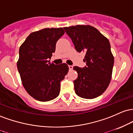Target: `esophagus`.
Masks as SVG:
<instances>
[{
    "label": "esophagus",
    "instance_id": "1",
    "mask_svg": "<svg viewBox=\"0 0 133 133\" xmlns=\"http://www.w3.org/2000/svg\"><path fill=\"white\" fill-rule=\"evenodd\" d=\"M73 66L72 65H68V68H69L70 70H72L73 69Z\"/></svg>",
    "mask_w": 133,
    "mask_h": 133
}]
</instances>
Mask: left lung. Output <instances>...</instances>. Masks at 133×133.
<instances>
[{"label": "left lung", "instance_id": "8db88e82", "mask_svg": "<svg viewBox=\"0 0 133 133\" xmlns=\"http://www.w3.org/2000/svg\"><path fill=\"white\" fill-rule=\"evenodd\" d=\"M72 40L75 48L85 53L83 68L74 66L78 78L74 81L76 94L92 99L102 94L111 82L114 56L108 39L96 28L89 25H77L64 28Z\"/></svg>", "mask_w": 133, "mask_h": 133}]
</instances>
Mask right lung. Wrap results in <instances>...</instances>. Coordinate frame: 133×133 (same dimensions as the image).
<instances>
[{"mask_svg":"<svg viewBox=\"0 0 133 133\" xmlns=\"http://www.w3.org/2000/svg\"><path fill=\"white\" fill-rule=\"evenodd\" d=\"M65 33L62 28H45L32 32L19 48L17 69L24 87L41 102L57 97L60 82L68 71L66 63L50 62L58 40Z\"/></svg>","mask_w":133,"mask_h":133,"instance_id":"right-lung-1","label":"right lung"}]
</instances>
